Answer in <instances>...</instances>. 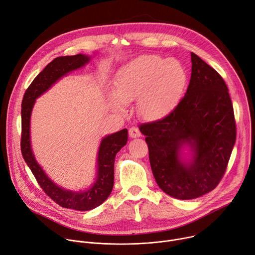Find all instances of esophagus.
Returning a JSON list of instances; mask_svg holds the SVG:
<instances>
[{"mask_svg": "<svg viewBox=\"0 0 255 255\" xmlns=\"http://www.w3.org/2000/svg\"><path fill=\"white\" fill-rule=\"evenodd\" d=\"M129 136L132 138H136V137L141 136V133H140L139 129H138V127L132 126L129 128Z\"/></svg>", "mask_w": 255, "mask_h": 255, "instance_id": "obj_1", "label": "esophagus"}]
</instances>
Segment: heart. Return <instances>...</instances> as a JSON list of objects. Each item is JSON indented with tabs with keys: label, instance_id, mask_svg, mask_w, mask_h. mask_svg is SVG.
<instances>
[{
	"label": "heart",
	"instance_id": "b5f03b06",
	"mask_svg": "<svg viewBox=\"0 0 255 255\" xmlns=\"http://www.w3.org/2000/svg\"><path fill=\"white\" fill-rule=\"evenodd\" d=\"M186 83L187 73L180 62L144 55L120 69L114 92L123 104L137 100L139 114L147 119H156L177 105Z\"/></svg>",
	"mask_w": 255,
	"mask_h": 255
}]
</instances>
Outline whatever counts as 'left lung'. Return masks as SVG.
I'll use <instances>...</instances> for the list:
<instances>
[{"label": "left lung", "instance_id": "left-lung-1", "mask_svg": "<svg viewBox=\"0 0 255 255\" xmlns=\"http://www.w3.org/2000/svg\"><path fill=\"white\" fill-rule=\"evenodd\" d=\"M191 63L187 91L176 108L164 118L139 125L158 187L182 200L197 198L218 186L236 141L234 110L226 82L194 53ZM185 144L193 149L190 163L179 156Z\"/></svg>", "mask_w": 255, "mask_h": 255}]
</instances>
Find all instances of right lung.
<instances>
[{
  "label": "right lung",
  "instance_id": "1",
  "mask_svg": "<svg viewBox=\"0 0 255 255\" xmlns=\"http://www.w3.org/2000/svg\"><path fill=\"white\" fill-rule=\"evenodd\" d=\"M89 57L79 54L54 59L33 79L22 100L21 152L41 189L60 206L76 211H90L101 205L111 194L114 186V163L117 152L127 143L128 131L123 129L103 138L98 155V175L94 186L83 192L60 188L44 174L34 158L30 145V116L35 100L56 81L70 71L84 66Z\"/></svg>",
  "mask_w": 255,
  "mask_h": 255
}]
</instances>
